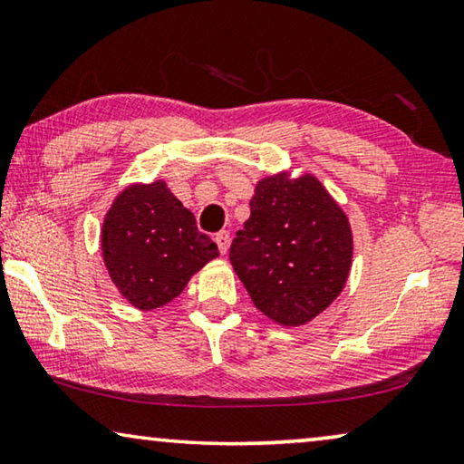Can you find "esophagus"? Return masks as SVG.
<instances>
[{
    "instance_id": "1",
    "label": "esophagus",
    "mask_w": 464,
    "mask_h": 464,
    "mask_svg": "<svg viewBox=\"0 0 464 464\" xmlns=\"http://www.w3.org/2000/svg\"><path fill=\"white\" fill-rule=\"evenodd\" d=\"M215 241H217V246H218V251H221V254H227V249H229V231H218L217 235H215Z\"/></svg>"
}]
</instances>
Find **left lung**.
Wrapping results in <instances>:
<instances>
[{
    "mask_svg": "<svg viewBox=\"0 0 464 464\" xmlns=\"http://www.w3.org/2000/svg\"><path fill=\"white\" fill-rule=\"evenodd\" d=\"M231 243V264L256 309L282 327L309 324L348 282L354 237L348 215L313 174L266 176Z\"/></svg>",
    "mask_w": 464,
    "mask_h": 464,
    "instance_id": "1",
    "label": "left lung"
}]
</instances>
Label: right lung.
I'll use <instances>...</instances> for the list:
<instances>
[{
  "label": "right lung",
  "mask_w": 464,
  "mask_h": 464,
  "mask_svg": "<svg viewBox=\"0 0 464 464\" xmlns=\"http://www.w3.org/2000/svg\"><path fill=\"white\" fill-rule=\"evenodd\" d=\"M102 257L110 280L135 309L153 311L182 295L188 282L218 257L194 215L163 179L130 184L102 223Z\"/></svg>",
  "instance_id": "right-lung-1"
}]
</instances>
